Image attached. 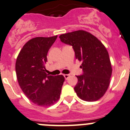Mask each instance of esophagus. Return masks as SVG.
Wrapping results in <instances>:
<instances>
[{
  "label": "esophagus",
  "mask_w": 130,
  "mask_h": 130,
  "mask_svg": "<svg viewBox=\"0 0 130 130\" xmlns=\"http://www.w3.org/2000/svg\"><path fill=\"white\" fill-rule=\"evenodd\" d=\"M63 76H64V77H65V79H67L69 77V76H70V75H69V74H64Z\"/></svg>",
  "instance_id": "obj_1"
}]
</instances>
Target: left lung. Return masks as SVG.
<instances>
[{
	"label": "left lung",
	"instance_id": "left-lung-1",
	"mask_svg": "<svg viewBox=\"0 0 130 130\" xmlns=\"http://www.w3.org/2000/svg\"><path fill=\"white\" fill-rule=\"evenodd\" d=\"M60 41L71 45L75 58L82 61L83 74L76 75L78 82L74 90L83 100L94 102L104 95L110 84L112 66L105 46L95 36L84 30L60 36Z\"/></svg>",
	"mask_w": 130,
	"mask_h": 130
}]
</instances>
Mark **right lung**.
Listing matches in <instances>:
<instances>
[{"instance_id":"add662e5","label":"right lung","mask_w":130,"mask_h":130,"mask_svg":"<svg viewBox=\"0 0 130 130\" xmlns=\"http://www.w3.org/2000/svg\"><path fill=\"white\" fill-rule=\"evenodd\" d=\"M57 38L38 37L29 40L16 61L18 81L28 99L36 105L49 107L59 100L65 80L63 75L46 74L45 64L49 50Z\"/></svg>"}]
</instances>
